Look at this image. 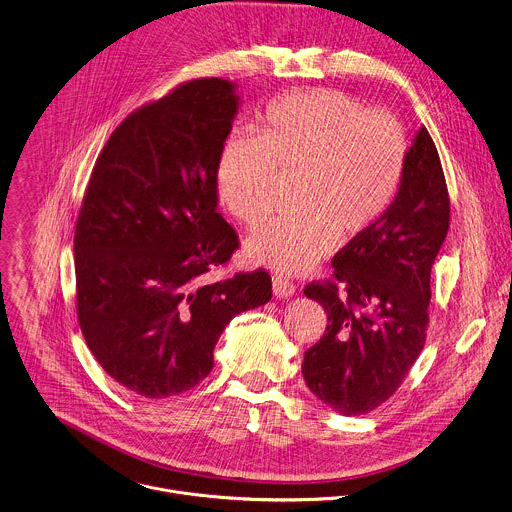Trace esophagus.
<instances>
[{
    "instance_id": "obj_1",
    "label": "esophagus",
    "mask_w": 512,
    "mask_h": 512,
    "mask_svg": "<svg viewBox=\"0 0 512 512\" xmlns=\"http://www.w3.org/2000/svg\"><path fill=\"white\" fill-rule=\"evenodd\" d=\"M295 289H297V287L293 285L291 278L282 276V274H274V276H272V291H274L276 297L287 299V297L295 295Z\"/></svg>"
}]
</instances>
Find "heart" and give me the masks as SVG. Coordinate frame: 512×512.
I'll use <instances>...</instances> for the list:
<instances>
[{"instance_id": "1", "label": "heart", "mask_w": 512, "mask_h": 512, "mask_svg": "<svg viewBox=\"0 0 512 512\" xmlns=\"http://www.w3.org/2000/svg\"><path fill=\"white\" fill-rule=\"evenodd\" d=\"M254 138L232 136L215 164L217 193L240 221L258 223L272 205L278 173L295 177V213L260 225L248 242L254 262L307 270L333 246L384 217L399 195L409 138L388 109H364L337 89H299L268 101Z\"/></svg>"}]
</instances>
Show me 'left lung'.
I'll return each mask as SVG.
<instances>
[{
    "instance_id": "left-lung-1",
    "label": "left lung",
    "mask_w": 512,
    "mask_h": 512,
    "mask_svg": "<svg viewBox=\"0 0 512 512\" xmlns=\"http://www.w3.org/2000/svg\"><path fill=\"white\" fill-rule=\"evenodd\" d=\"M449 227V193L437 148L421 128L390 209L350 240L305 295L327 313L305 352L311 392L342 415H364L399 390L419 358L429 323L431 268Z\"/></svg>"
}]
</instances>
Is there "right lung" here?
<instances>
[{
    "label": "right lung",
    "instance_id": "1",
    "mask_svg": "<svg viewBox=\"0 0 512 512\" xmlns=\"http://www.w3.org/2000/svg\"><path fill=\"white\" fill-rule=\"evenodd\" d=\"M236 109L217 77L144 103L111 132L81 201L77 319L101 368L146 399L197 386L225 325L272 295L264 268L207 282L240 248L215 183Z\"/></svg>",
    "mask_w": 512,
    "mask_h": 512
}]
</instances>
